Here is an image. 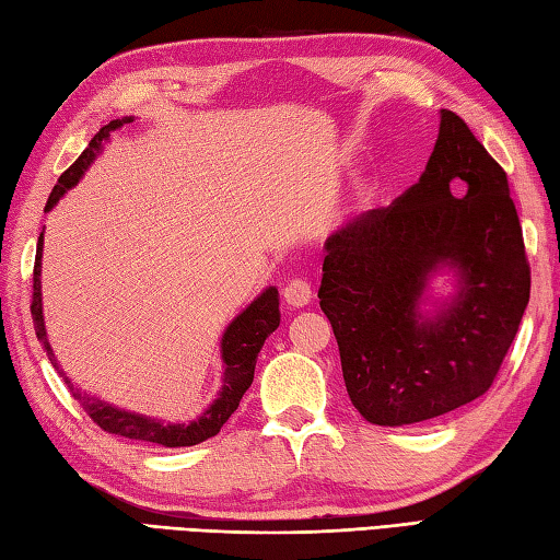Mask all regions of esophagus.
<instances>
[{"label": "esophagus", "instance_id": "34e87169", "mask_svg": "<svg viewBox=\"0 0 560 560\" xmlns=\"http://www.w3.org/2000/svg\"><path fill=\"white\" fill-rule=\"evenodd\" d=\"M283 301H287L289 307H305L313 301V289L307 287L305 281L295 279L291 283H287V289H283Z\"/></svg>", "mask_w": 560, "mask_h": 560}]
</instances>
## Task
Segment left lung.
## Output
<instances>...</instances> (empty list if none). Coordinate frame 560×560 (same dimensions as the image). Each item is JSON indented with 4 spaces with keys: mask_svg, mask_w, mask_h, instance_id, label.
Listing matches in <instances>:
<instances>
[{
    "mask_svg": "<svg viewBox=\"0 0 560 560\" xmlns=\"http://www.w3.org/2000/svg\"><path fill=\"white\" fill-rule=\"evenodd\" d=\"M325 253L317 299L368 423H421L493 385L529 303V265L508 175L459 115L440 110L419 183L341 225ZM445 270L456 293L431 300Z\"/></svg>",
    "mask_w": 560,
    "mask_h": 560,
    "instance_id": "1",
    "label": "left lung"
}]
</instances>
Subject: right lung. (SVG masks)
I'll return each instance as SVG.
<instances>
[{"mask_svg": "<svg viewBox=\"0 0 560 560\" xmlns=\"http://www.w3.org/2000/svg\"><path fill=\"white\" fill-rule=\"evenodd\" d=\"M129 122H135V117L113 120L91 139L89 149L83 151L81 156L71 163L62 175H59V180L50 192V199H47V205H45V211H52L57 201L67 195V189H71L81 180L83 173H86L89 165L96 161V156L103 151V144L110 139L115 129H120L122 125H129ZM40 271H43V233L38 237V249H35L31 315H33L35 335H38V341L43 343L47 359H50V363L59 371L57 355L50 347V341H47V331H45ZM279 323H281L279 291H277V287H269L261 291L229 327H225L223 337H221V361H223V377L221 380H223V385L219 389L217 399H213L209 407L201 411V416H197V419L189 423H163L161 419H151V416H144V413H135V411H125L120 407H113V404L103 401V399L81 395V392L71 385V380L67 377L65 371H59V375H62V380L71 389L74 399H79L83 411H86L93 419V423H98L103 431L115 433L120 438H129V440H141V443H156L163 447L199 445V443H205V440L217 435L223 428V423L231 419V413L237 409V404H241L247 387L253 385L257 353L261 347H265V339L279 327Z\"/></svg>", "mask_w": 560, "mask_h": 560, "instance_id": "add662e5", "label": "right lung"}]
</instances>
